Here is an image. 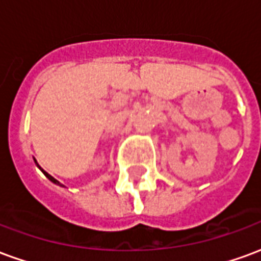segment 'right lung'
<instances>
[{
	"mask_svg": "<svg viewBox=\"0 0 261 261\" xmlns=\"http://www.w3.org/2000/svg\"><path fill=\"white\" fill-rule=\"evenodd\" d=\"M35 162H36V159H35ZM36 165H37V162H36ZM37 166H39V165H37ZM39 168H40V166H39ZM40 170H42L43 173H44V176H46V177H47L48 180H51V181H53V183H56V185H59V186H63V185H61V183H60L59 180H56V179H54L53 176H50V175H48L47 172H44V170H43L42 168H40Z\"/></svg>",
	"mask_w": 261,
	"mask_h": 261,
	"instance_id": "right-lung-1",
	"label": "right lung"
}]
</instances>
